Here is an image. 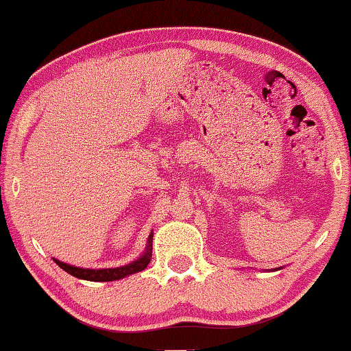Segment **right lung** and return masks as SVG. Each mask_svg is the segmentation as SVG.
Returning a JSON list of instances; mask_svg holds the SVG:
<instances>
[{
	"mask_svg": "<svg viewBox=\"0 0 351 351\" xmlns=\"http://www.w3.org/2000/svg\"><path fill=\"white\" fill-rule=\"evenodd\" d=\"M152 238V234H150ZM150 257H152V245H150L149 239V246L147 251L144 252L143 257L134 261V263L123 265V267H117V269H81V267H74V265L60 263V261L55 259V263L60 265L61 269L66 270V272L74 275V277L82 278V280H90V282H112V280H118V278L126 277V275L141 272L147 267V264L150 263Z\"/></svg>",
	"mask_w": 351,
	"mask_h": 351,
	"instance_id": "1",
	"label": "right lung"
}]
</instances>
